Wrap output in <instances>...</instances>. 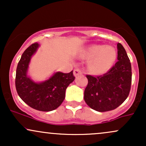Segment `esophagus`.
Segmentation results:
<instances>
[{"label": "esophagus", "instance_id": "34e87169", "mask_svg": "<svg viewBox=\"0 0 146 146\" xmlns=\"http://www.w3.org/2000/svg\"><path fill=\"white\" fill-rule=\"evenodd\" d=\"M73 74H74L75 77H78L80 75H82V71L80 69H79V68H75L74 71H73Z\"/></svg>", "mask_w": 146, "mask_h": 146}]
</instances>
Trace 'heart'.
Wrapping results in <instances>:
<instances>
[{
    "mask_svg": "<svg viewBox=\"0 0 146 146\" xmlns=\"http://www.w3.org/2000/svg\"><path fill=\"white\" fill-rule=\"evenodd\" d=\"M117 57V52L112 46L95 44L86 48L82 53V58L90 60L88 68L93 74L100 75L110 69Z\"/></svg>",
    "mask_w": 146,
    "mask_h": 146,
    "instance_id": "obj_1",
    "label": "heart"
}]
</instances>
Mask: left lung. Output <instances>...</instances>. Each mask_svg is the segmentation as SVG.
I'll return each instance as SVG.
<instances>
[{
    "label": "left lung",
    "mask_w": 146,
    "mask_h": 146,
    "mask_svg": "<svg viewBox=\"0 0 146 146\" xmlns=\"http://www.w3.org/2000/svg\"><path fill=\"white\" fill-rule=\"evenodd\" d=\"M117 60L107 73L86 75L84 101L92 109L106 112L117 108L128 98L131 87V64L123 46L117 43Z\"/></svg>",
    "instance_id": "8db88e82"
}]
</instances>
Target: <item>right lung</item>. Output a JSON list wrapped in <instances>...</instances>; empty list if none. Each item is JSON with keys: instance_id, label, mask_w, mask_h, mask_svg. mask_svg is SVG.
<instances>
[{"instance_id": "right-lung-1", "label": "right lung", "mask_w": 146, "mask_h": 146, "mask_svg": "<svg viewBox=\"0 0 146 146\" xmlns=\"http://www.w3.org/2000/svg\"><path fill=\"white\" fill-rule=\"evenodd\" d=\"M38 46V43H33L22 55L16 68V88L20 98L30 107L40 111H51L62 103L66 88L75 78L72 71L68 73L57 72L40 83L31 80L27 73L31 56Z\"/></svg>"}]
</instances>
